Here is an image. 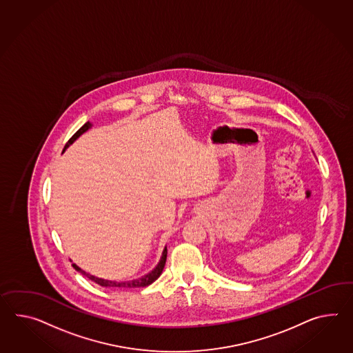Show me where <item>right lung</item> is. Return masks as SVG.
<instances>
[{"mask_svg":"<svg viewBox=\"0 0 353 353\" xmlns=\"http://www.w3.org/2000/svg\"><path fill=\"white\" fill-rule=\"evenodd\" d=\"M92 128V123L88 121L86 123H84L80 129L70 138L69 141L66 143V145L63 148V150L66 149V148H69L77 139L81 135V134H84L86 130H89ZM165 260H167V248H164L163 254H162V258L159 260V263H158V265L150 272V273H148V274L144 275V276H141V278H139V279H134V281H129V282H114V281H107V279H102V278H98V276H94V275H90L89 273H86L84 272L83 269H80V268L77 265V264H72V267L75 268L78 272H80L81 274L85 275L88 276L90 281H93L97 284H99V285H102V287H108V288H138V287H146V285H149V284L153 283L154 281H157L158 278H159V275L162 274V272H163L164 265H165Z\"/></svg>","mask_w":353,"mask_h":353,"instance_id":"right-lung-1","label":"right lung"}]
</instances>
